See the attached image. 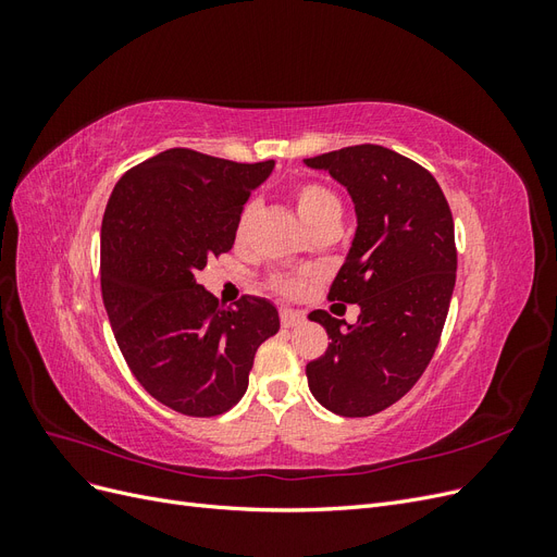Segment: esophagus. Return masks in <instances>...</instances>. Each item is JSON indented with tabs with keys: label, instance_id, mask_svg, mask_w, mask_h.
<instances>
[{
	"label": "esophagus",
	"instance_id": "esophagus-1",
	"mask_svg": "<svg viewBox=\"0 0 557 557\" xmlns=\"http://www.w3.org/2000/svg\"><path fill=\"white\" fill-rule=\"evenodd\" d=\"M305 323V313L293 311V309H281V325L283 327H297Z\"/></svg>",
	"mask_w": 557,
	"mask_h": 557
}]
</instances>
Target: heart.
<instances>
[{
  "label": "heart",
  "instance_id": "1",
  "mask_svg": "<svg viewBox=\"0 0 557 557\" xmlns=\"http://www.w3.org/2000/svg\"><path fill=\"white\" fill-rule=\"evenodd\" d=\"M293 199H295V209H297L299 221L309 227V232L323 223H342V201L330 188H325V185L301 183L295 188ZM250 218H252V205H248L242 211L239 225H237L239 237L246 232ZM274 285H276V290H281L285 295H297L301 290V281L290 278V276L276 278Z\"/></svg>",
  "mask_w": 557,
  "mask_h": 557
}]
</instances>
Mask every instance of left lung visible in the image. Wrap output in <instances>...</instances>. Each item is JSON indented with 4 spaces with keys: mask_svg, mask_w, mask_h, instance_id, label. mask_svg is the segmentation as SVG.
<instances>
[{
    "mask_svg": "<svg viewBox=\"0 0 557 557\" xmlns=\"http://www.w3.org/2000/svg\"><path fill=\"white\" fill-rule=\"evenodd\" d=\"M305 164L330 172L356 207L330 299L360 307L356 325L309 313L332 339L307 364L309 391L336 416H374L411 391L440 344L458 269L453 215L434 176L391 148L348 146Z\"/></svg>",
    "mask_w": 557,
    "mask_h": 557,
    "instance_id": "left-lung-1",
    "label": "left lung"
}]
</instances>
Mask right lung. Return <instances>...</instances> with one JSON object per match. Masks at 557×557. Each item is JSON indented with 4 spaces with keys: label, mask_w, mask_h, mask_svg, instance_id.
Masks as SVG:
<instances>
[{
    "label": "right lung",
    "mask_w": 557,
    "mask_h": 557,
    "mask_svg": "<svg viewBox=\"0 0 557 557\" xmlns=\"http://www.w3.org/2000/svg\"><path fill=\"white\" fill-rule=\"evenodd\" d=\"M274 160L242 164L170 148L115 183L102 221V299L144 391L183 416H221L246 387L256 350L281 327L269 299L223 307L197 283L237 237L242 207Z\"/></svg>",
    "instance_id": "1"
}]
</instances>
